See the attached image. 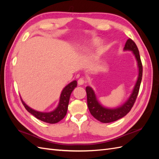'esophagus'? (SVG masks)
I'll list each match as a JSON object with an SVG mask.
<instances>
[{
    "instance_id": "1",
    "label": "esophagus",
    "mask_w": 159,
    "mask_h": 159,
    "mask_svg": "<svg viewBox=\"0 0 159 159\" xmlns=\"http://www.w3.org/2000/svg\"><path fill=\"white\" fill-rule=\"evenodd\" d=\"M87 81L86 80L83 79V78H80V79H79V80H78V84H79V85H84V83H86Z\"/></svg>"
}]
</instances>
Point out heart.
I'll use <instances>...</instances> for the list:
<instances>
[{
	"label": "heart",
	"instance_id": "b5f03b06",
	"mask_svg": "<svg viewBox=\"0 0 159 159\" xmlns=\"http://www.w3.org/2000/svg\"><path fill=\"white\" fill-rule=\"evenodd\" d=\"M100 43H101V41L99 39H94L93 41L92 42L91 45H92V46H96L98 45H99Z\"/></svg>",
	"mask_w": 159,
	"mask_h": 159
}]
</instances>
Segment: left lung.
Instances as JSON below:
<instances>
[{
    "label": "left lung",
    "instance_id": "obj_1",
    "mask_svg": "<svg viewBox=\"0 0 159 159\" xmlns=\"http://www.w3.org/2000/svg\"><path fill=\"white\" fill-rule=\"evenodd\" d=\"M124 50H130V51L133 52V55L135 57L137 61V66L139 67V75H138L136 84L134 87L133 92H132L130 97L128 98V99L126 102L122 105L117 108H114V109L106 108L101 105L98 102L96 98L95 92H94L92 87H90L89 86H87L86 87L87 105H88L90 113L93 117H95L96 120L102 123L113 122V121L121 119V117L126 116L128 113H129V111L131 110L132 107H133L134 102H135L138 93H139L143 74V67L139 50H138L136 43L130 38L126 41Z\"/></svg>",
    "mask_w": 159,
    "mask_h": 159
}]
</instances>
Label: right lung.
Here are the masks:
<instances>
[{"label": "right lung", "instance_id": "add662e5", "mask_svg": "<svg viewBox=\"0 0 159 159\" xmlns=\"http://www.w3.org/2000/svg\"><path fill=\"white\" fill-rule=\"evenodd\" d=\"M76 86L77 81L76 80H74V81L71 82L68 85L64 87L61 93L59 103L58 106H57L55 110L48 113L40 112V111H38L31 109V108H30L29 106L26 105L25 102L22 100L21 98H21V101L24 107H25V109L30 113L32 114L33 116H34L37 119L42 121H44V122L46 123L55 124L63 119L64 117L66 116L70 95L72 93V91Z\"/></svg>", "mask_w": 159, "mask_h": 159}]
</instances>
